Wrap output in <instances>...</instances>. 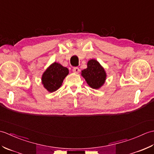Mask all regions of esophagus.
<instances>
[{
    "label": "esophagus",
    "mask_w": 154,
    "mask_h": 154,
    "mask_svg": "<svg viewBox=\"0 0 154 154\" xmlns=\"http://www.w3.org/2000/svg\"><path fill=\"white\" fill-rule=\"evenodd\" d=\"M73 71L74 72V73H79V72L80 71V69H79V67H73Z\"/></svg>",
    "instance_id": "esophagus-1"
}]
</instances>
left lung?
<instances>
[{
	"instance_id": "8db88e82",
	"label": "left lung",
	"mask_w": 154,
	"mask_h": 154,
	"mask_svg": "<svg viewBox=\"0 0 154 154\" xmlns=\"http://www.w3.org/2000/svg\"><path fill=\"white\" fill-rule=\"evenodd\" d=\"M81 75L87 84L94 89H98L102 87L106 77L104 68L95 60H91L88 61L87 68L81 71Z\"/></svg>"
}]
</instances>
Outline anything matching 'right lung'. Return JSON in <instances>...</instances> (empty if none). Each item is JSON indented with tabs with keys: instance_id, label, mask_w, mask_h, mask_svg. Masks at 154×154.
<instances>
[{
	"instance_id": "right-lung-1",
	"label": "right lung",
	"mask_w": 154,
	"mask_h": 154,
	"mask_svg": "<svg viewBox=\"0 0 154 154\" xmlns=\"http://www.w3.org/2000/svg\"><path fill=\"white\" fill-rule=\"evenodd\" d=\"M68 73L69 70L67 67L54 62L42 75V83L49 92H54L61 86L63 79Z\"/></svg>"
}]
</instances>
